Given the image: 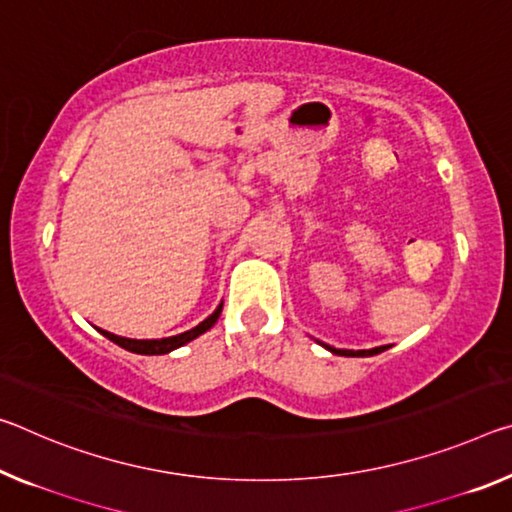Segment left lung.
Instances as JSON below:
<instances>
[{"mask_svg": "<svg viewBox=\"0 0 512 512\" xmlns=\"http://www.w3.org/2000/svg\"><path fill=\"white\" fill-rule=\"evenodd\" d=\"M326 346V344H323ZM330 353L335 355H346V358H367V355H378L385 351V346H376V348H369V351H346V348H332V346H326Z\"/></svg>", "mask_w": 512, "mask_h": 512, "instance_id": "1", "label": "left lung"}]
</instances>
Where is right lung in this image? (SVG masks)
Returning <instances> with one entry per match:
<instances>
[{
	"label": "right lung",
	"mask_w": 512,
	"mask_h": 512,
	"mask_svg": "<svg viewBox=\"0 0 512 512\" xmlns=\"http://www.w3.org/2000/svg\"><path fill=\"white\" fill-rule=\"evenodd\" d=\"M221 310H223V303L218 305L216 310L209 314L205 321L198 323L196 328L180 332V335H173V337H164V339H129V337L113 335V332H107V330H102V328H97V330H100L107 339H111L113 344L123 346L125 351H132V353H139V355H166L170 351H175V348H180L184 344L193 342V339L200 337L202 332H207L209 328H212L214 323L218 321V316H221Z\"/></svg>",
	"instance_id": "1"
}]
</instances>
